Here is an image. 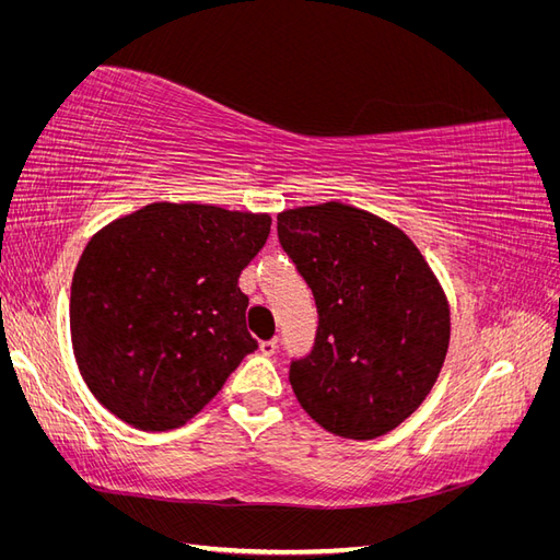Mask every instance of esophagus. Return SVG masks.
<instances>
[{"mask_svg": "<svg viewBox=\"0 0 560 560\" xmlns=\"http://www.w3.org/2000/svg\"><path fill=\"white\" fill-rule=\"evenodd\" d=\"M261 352L266 354V358H270V354L278 352V338H270V341H261Z\"/></svg>", "mask_w": 560, "mask_h": 560, "instance_id": "34e87169", "label": "esophagus"}]
</instances>
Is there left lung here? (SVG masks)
Segmentation results:
<instances>
[{"label":"left lung","instance_id":"8db88e82","mask_svg":"<svg viewBox=\"0 0 560 560\" xmlns=\"http://www.w3.org/2000/svg\"><path fill=\"white\" fill-rule=\"evenodd\" d=\"M278 238L306 280L317 331L290 383L331 434L376 439L430 395L444 366L451 311L409 235L343 202L278 214Z\"/></svg>","mask_w":560,"mask_h":560}]
</instances>
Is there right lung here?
Returning a JSON list of instances; mask_svg holds the SVG:
<instances>
[{"mask_svg":"<svg viewBox=\"0 0 560 560\" xmlns=\"http://www.w3.org/2000/svg\"><path fill=\"white\" fill-rule=\"evenodd\" d=\"M270 217L151 202L97 231L72 280L74 358L95 399L144 432L184 425L259 343L243 268Z\"/></svg>","mask_w":560,"mask_h":560,"instance_id":"add662e5","label":"right lung"}]
</instances>
